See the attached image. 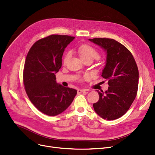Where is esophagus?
<instances>
[{"label":"esophagus","mask_w":155,"mask_h":155,"mask_svg":"<svg viewBox=\"0 0 155 155\" xmlns=\"http://www.w3.org/2000/svg\"><path fill=\"white\" fill-rule=\"evenodd\" d=\"M85 92H86V91L84 90V89H78V90H77V92H78V94Z\"/></svg>","instance_id":"1"}]
</instances>
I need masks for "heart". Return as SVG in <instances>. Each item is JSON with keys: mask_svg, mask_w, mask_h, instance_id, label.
<instances>
[{"mask_svg": "<svg viewBox=\"0 0 155 155\" xmlns=\"http://www.w3.org/2000/svg\"><path fill=\"white\" fill-rule=\"evenodd\" d=\"M78 53L79 54L80 58L82 59V61L87 59L93 60L94 58H98L99 56V53L98 51L94 47L87 44L81 45L78 48ZM70 51H67L65 53L63 58L64 63H66L68 61L70 57Z\"/></svg>", "mask_w": 155, "mask_h": 155, "instance_id": "obj_1", "label": "heart"}]
</instances>
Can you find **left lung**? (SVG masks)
<instances>
[{
	"mask_svg": "<svg viewBox=\"0 0 155 155\" xmlns=\"http://www.w3.org/2000/svg\"><path fill=\"white\" fill-rule=\"evenodd\" d=\"M106 52V64L101 76L108 80V90L97 91L98 102L94 110L102 118L114 120L123 116L134 101L137 92L139 71L131 53L124 45L109 38L89 39Z\"/></svg>",
	"mask_w": 155,
	"mask_h": 155,
	"instance_id": "left-lung-1",
	"label": "left lung"
}]
</instances>
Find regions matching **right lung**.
<instances>
[{
    "mask_svg": "<svg viewBox=\"0 0 155 155\" xmlns=\"http://www.w3.org/2000/svg\"><path fill=\"white\" fill-rule=\"evenodd\" d=\"M75 37L52 35L32 46L24 64L23 81L29 100L41 112L54 116L66 110L77 90L56 82L55 73L61 67L64 48Z\"/></svg>",
    "mask_w": 155,
    "mask_h": 155,
    "instance_id": "add662e5",
    "label": "right lung"
}]
</instances>
